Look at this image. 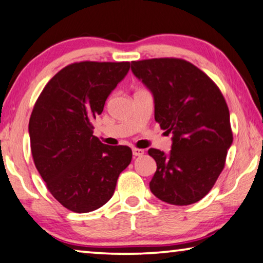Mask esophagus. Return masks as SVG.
Wrapping results in <instances>:
<instances>
[{"label":"esophagus","mask_w":263,"mask_h":263,"mask_svg":"<svg viewBox=\"0 0 263 263\" xmlns=\"http://www.w3.org/2000/svg\"><path fill=\"white\" fill-rule=\"evenodd\" d=\"M144 154V150L142 149H137V148H133V155H134L135 157L137 156H142V155Z\"/></svg>","instance_id":"1"}]
</instances>
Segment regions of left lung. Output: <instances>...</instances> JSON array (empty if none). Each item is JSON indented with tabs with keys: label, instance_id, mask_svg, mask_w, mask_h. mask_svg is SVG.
Instances as JSON below:
<instances>
[{
	"label": "left lung",
	"instance_id": "8db88e82",
	"mask_svg": "<svg viewBox=\"0 0 263 263\" xmlns=\"http://www.w3.org/2000/svg\"><path fill=\"white\" fill-rule=\"evenodd\" d=\"M132 71L154 94L156 122L172 133L169 155L148 150L157 164L150 190L167 204L197 203L216 184L233 142L225 98L206 73L184 59L137 60Z\"/></svg>",
	"mask_w": 263,
	"mask_h": 263
}]
</instances>
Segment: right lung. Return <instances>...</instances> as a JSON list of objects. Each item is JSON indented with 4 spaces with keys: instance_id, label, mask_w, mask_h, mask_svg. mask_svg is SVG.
Returning a JSON list of instances; mask_svg holds the SVG:
<instances>
[{
    "instance_id": "add662e5",
    "label": "right lung",
    "mask_w": 263,
    "mask_h": 263,
    "mask_svg": "<svg viewBox=\"0 0 263 263\" xmlns=\"http://www.w3.org/2000/svg\"><path fill=\"white\" fill-rule=\"evenodd\" d=\"M129 68V62L70 64L50 79L33 106L29 134L34 165L51 195L72 212L105 205L132 162L130 148L101 143L92 124Z\"/></svg>"
}]
</instances>
